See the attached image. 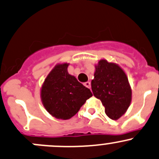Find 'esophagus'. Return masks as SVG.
<instances>
[{
	"label": "esophagus",
	"mask_w": 159,
	"mask_h": 159,
	"mask_svg": "<svg viewBox=\"0 0 159 159\" xmlns=\"http://www.w3.org/2000/svg\"><path fill=\"white\" fill-rule=\"evenodd\" d=\"M84 85L85 86V87H87V88H89V89H90V88H91L90 81H87V82L84 83Z\"/></svg>",
	"instance_id": "esophagus-1"
}]
</instances>
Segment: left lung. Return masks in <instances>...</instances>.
Wrapping results in <instances>:
<instances>
[{
  "label": "left lung",
  "instance_id": "obj_1",
  "mask_svg": "<svg viewBox=\"0 0 159 159\" xmlns=\"http://www.w3.org/2000/svg\"><path fill=\"white\" fill-rule=\"evenodd\" d=\"M92 81L94 96L101 100L105 112L117 120L126 112L131 102V89L128 78L117 64L101 60L95 67Z\"/></svg>",
  "mask_w": 159,
  "mask_h": 159
}]
</instances>
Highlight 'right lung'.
<instances>
[{"label": "right lung", "mask_w": 159, "mask_h": 159, "mask_svg": "<svg viewBox=\"0 0 159 159\" xmlns=\"http://www.w3.org/2000/svg\"><path fill=\"white\" fill-rule=\"evenodd\" d=\"M68 64H58L50 71L41 89L43 104L49 113L61 120H68L79 111L88 98L90 89L67 72Z\"/></svg>", "instance_id": "obj_1"}]
</instances>
